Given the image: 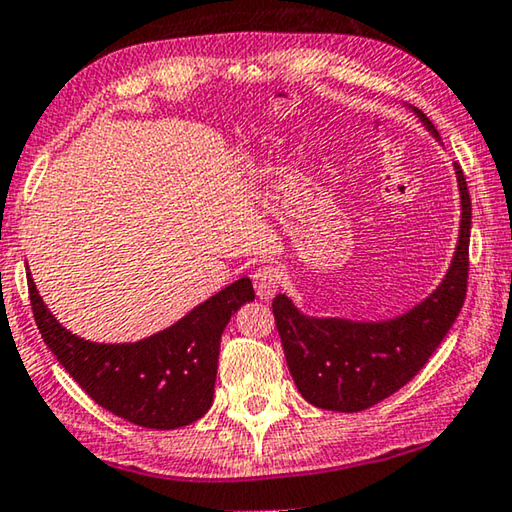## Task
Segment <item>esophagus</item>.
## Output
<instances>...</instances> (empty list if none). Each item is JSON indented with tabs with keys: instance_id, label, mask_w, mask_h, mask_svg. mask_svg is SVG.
I'll use <instances>...</instances> for the list:
<instances>
[{
	"instance_id": "1",
	"label": "esophagus",
	"mask_w": 512,
	"mask_h": 512,
	"mask_svg": "<svg viewBox=\"0 0 512 512\" xmlns=\"http://www.w3.org/2000/svg\"><path fill=\"white\" fill-rule=\"evenodd\" d=\"M251 281H254L256 295L261 300H272L281 283V272L277 265H258L254 274H251Z\"/></svg>"
}]
</instances>
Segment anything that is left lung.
Returning a JSON list of instances; mask_svg holds the SVG:
<instances>
[{"mask_svg":"<svg viewBox=\"0 0 512 512\" xmlns=\"http://www.w3.org/2000/svg\"><path fill=\"white\" fill-rule=\"evenodd\" d=\"M419 116L435 132L428 116ZM455 174L462 199L458 251L442 286L410 313L387 322L309 318L286 295L274 297L272 313L290 375L311 405L332 412L368 410L405 387L453 327L467 297L471 233L467 180L460 167Z\"/></svg>","mask_w":512,"mask_h":512,"instance_id":"left-lung-1","label":"left lung"}]
</instances>
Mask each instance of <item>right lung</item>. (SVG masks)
I'll list each match as a JSON object with an SVG mask.
<instances>
[{
    "label": "right lung",
    "mask_w": 512,
    "mask_h": 512,
    "mask_svg": "<svg viewBox=\"0 0 512 512\" xmlns=\"http://www.w3.org/2000/svg\"><path fill=\"white\" fill-rule=\"evenodd\" d=\"M27 286L38 332L70 377L107 412L153 430L190 426L210 410L222 332L254 300L251 281L238 279L160 334L105 345L70 334L47 311L34 279Z\"/></svg>",
    "instance_id": "add662e5"
}]
</instances>
